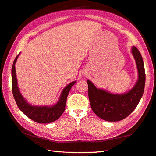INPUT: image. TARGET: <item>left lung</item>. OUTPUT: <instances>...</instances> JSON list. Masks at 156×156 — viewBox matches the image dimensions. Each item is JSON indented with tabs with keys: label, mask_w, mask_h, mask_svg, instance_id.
Here are the masks:
<instances>
[{
	"label": "left lung",
	"mask_w": 156,
	"mask_h": 156,
	"mask_svg": "<svg viewBox=\"0 0 156 156\" xmlns=\"http://www.w3.org/2000/svg\"><path fill=\"white\" fill-rule=\"evenodd\" d=\"M132 53L137 66L139 78L131 91L125 94H112L96 88L90 81H87L91 109L97 116L106 121L116 122L126 118L136 108L144 94L145 83L144 60L136 47H133Z\"/></svg>",
	"instance_id": "obj_1"
}]
</instances>
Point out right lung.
Instances as JSON below:
<instances>
[{"label":"right lung","instance_id":"add662e5","mask_svg":"<svg viewBox=\"0 0 156 156\" xmlns=\"http://www.w3.org/2000/svg\"><path fill=\"white\" fill-rule=\"evenodd\" d=\"M20 54L16 56L12 63L11 70V82H12V91L15 100L22 112H23L28 118L38 123H50L55 121L60 118L65 110V105L69 91L76 81L69 83L64 90H62L58 102L55 106H34L29 104L25 100L23 96L20 94L17 86V81L15 74V64L17 61V57Z\"/></svg>","mask_w":156,"mask_h":156}]
</instances>
